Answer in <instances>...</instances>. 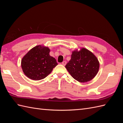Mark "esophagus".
I'll return each instance as SVG.
<instances>
[{"label":"esophagus","mask_w":123,"mask_h":123,"mask_svg":"<svg viewBox=\"0 0 123 123\" xmlns=\"http://www.w3.org/2000/svg\"><path fill=\"white\" fill-rule=\"evenodd\" d=\"M66 61H64V62H62V65H64V66H65L66 65Z\"/></svg>","instance_id":"1"}]
</instances>
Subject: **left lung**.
<instances>
[{
	"instance_id": "left-lung-1",
	"label": "left lung",
	"mask_w": 123,
	"mask_h": 123,
	"mask_svg": "<svg viewBox=\"0 0 123 123\" xmlns=\"http://www.w3.org/2000/svg\"><path fill=\"white\" fill-rule=\"evenodd\" d=\"M74 79L80 83L87 82L97 74L99 67L98 59L91 52L82 48L74 51L71 58L65 66Z\"/></svg>"
}]
</instances>
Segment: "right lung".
Segmentation results:
<instances>
[{
    "label": "right lung",
    "instance_id": "right-lung-1",
    "mask_svg": "<svg viewBox=\"0 0 123 123\" xmlns=\"http://www.w3.org/2000/svg\"><path fill=\"white\" fill-rule=\"evenodd\" d=\"M48 47L37 46L32 48L21 60V68L29 79L38 80L44 79L57 65L56 59L49 55Z\"/></svg>",
    "mask_w": 123,
    "mask_h": 123
}]
</instances>
